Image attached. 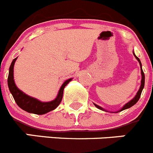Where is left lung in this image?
Returning <instances> with one entry per match:
<instances>
[{
  "instance_id": "1",
  "label": "left lung",
  "mask_w": 153,
  "mask_h": 153,
  "mask_svg": "<svg viewBox=\"0 0 153 153\" xmlns=\"http://www.w3.org/2000/svg\"><path fill=\"white\" fill-rule=\"evenodd\" d=\"M134 55L135 58H136V59H137V61H138V62H139V63H140V65L141 74H142V79H141V85H140V87L139 91H138L137 93L136 96H135V97H134V98L131 100V101H130L128 103H127V104H126V105H125L124 107H123V108L121 109V110H119V111H123V110H126V109H128V108H130L131 107H132V106H133V105H134V104H136V103L138 101H139L140 97V95H141V92H142V91H143V87H144V83H145V75H144V73H143V70H142V68H141V67H142V65H141V62H140V61L139 58L137 57V56H135V54H134ZM94 104V106H95V107H97V108L100 109V110H104V109L102 108V107H99V106L97 105V104Z\"/></svg>"
}]
</instances>
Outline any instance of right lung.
<instances>
[{
    "mask_svg": "<svg viewBox=\"0 0 153 153\" xmlns=\"http://www.w3.org/2000/svg\"><path fill=\"white\" fill-rule=\"evenodd\" d=\"M16 59L17 58L13 59L10 67L7 82H8L9 89H10V92L12 94L17 105L20 108L28 112V113L38 115L45 114L48 112L55 110L60 104L61 101H62V97H63L64 88L72 79H68V80L64 82L63 85L60 88L57 97L54 101H50V102H41V101H38L36 98L30 97V96L23 93L16 85L13 79V67Z\"/></svg>",
    "mask_w": 153,
    "mask_h": 153,
    "instance_id": "add662e5",
    "label": "right lung"
}]
</instances>
